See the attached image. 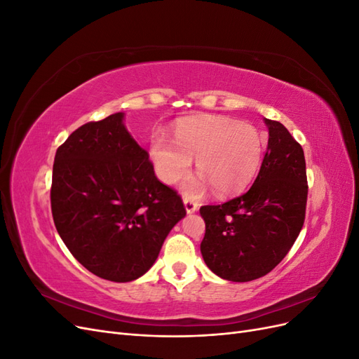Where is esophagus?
<instances>
[{"mask_svg":"<svg viewBox=\"0 0 359 359\" xmlns=\"http://www.w3.org/2000/svg\"><path fill=\"white\" fill-rule=\"evenodd\" d=\"M184 206H186V211L189 214L198 211V203L194 202V201H191V199H189V198H184Z\"/></svg>","mask_w":359,"mask_h":359,"instance_id":"esophagus-1","label":"esophagus"}]
</instances>
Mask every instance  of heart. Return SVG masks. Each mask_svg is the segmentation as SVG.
<instances>
[{
    "label": "heart",
    "instance_id": "heart-1",
    "mask_svg": "<svg viewBox=\"0 0 359 359\" xmlns=\"http://www.w3.org/2000/svg\"><path fill=\"white\" fill-rule=\"evenodd\" d=\"M158 178L173 184L191 168L196 157L201 175L182 184L189 196L196 198L208 184L217 196H227L245 189L259 170L264 142L257 130L226 116L189 119L178 126L175 142L156 137L149 148Z\"/></svg>",
    "mask_w": 359,
    "mask_h": 359
}]
</instances>
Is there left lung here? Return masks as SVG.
Returning a JSON list of instances; mask_svg holds the SVG:
<instances>
[{
  "label": "left lung",
  "instance_id": "8db88e82",
  "mask_svg": "<svg viewBox=\"0 0 359 359\" xmlns=\"http://www.w3.org/2000/svg\"><path fill=\"white\" fill-rule=\"evenodd\" d=\"M269 139L250 190L222 205H205L201 253L214 274L252 281L273 271L298 238L307 205L304 151L287 128L265 118Z\"/></svg>",
  "mask_w": 359,
  "mask_h": 359
}]
</instances>
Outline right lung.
<instances>
[{"mask_svg":"<svg viewBox=\"0 0 359 359\" xmlns=\"http://www.w3.org/2000/svg\"><path fill=\"white\" fill-rule=\"evenodd\" d=\"M123 121L118 112L74 130L57 149L50 187L53 223L70 253L118 283L144 276L186 215Z\"/></svg>","mask_w":359,"mask_h":359,"instance_id":"1","label":"right lung"}]
</instances>
